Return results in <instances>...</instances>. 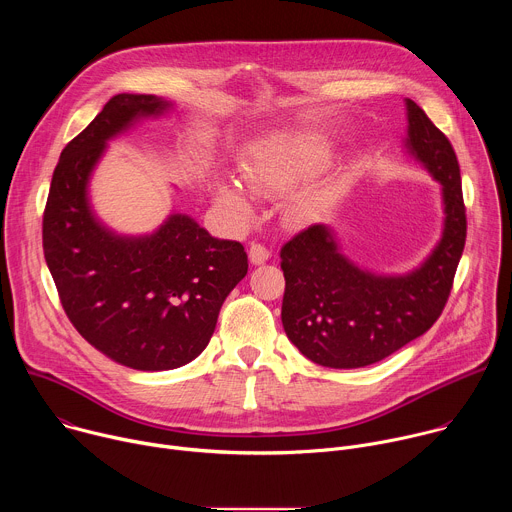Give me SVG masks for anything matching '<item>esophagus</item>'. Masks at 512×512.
<instances>
[{
    "instance_id": "obj_1",
    "label": "esophagus",
    "mask_w": 512,
    "mask_h": 512,
    "mask_svg": "<svg viewBox=\"0 0 512 512\" xmlns=\"http://www.w3.org/2000/svg\"><path fill=\"white\" fill-rule=\"evenodd\" d=\"M249 259H251L253 265H261V263H265L269 259V249L265 245H261V243H251Z\"/></svg>"
}]
</instances>
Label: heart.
Masks as SVG:
<instances>
[{
	"instance_id": "heart-1",
	"label": "heart",
	"mask_w": 512,
	"mask_h": 512,
	"mask_svg": "<svg viewBox=\"0 0 512 512\" xmlns=\"http://www.w3.org/2000/svg\"><path fill=\"white\" fill-rule=\"evenodd\" d=\"M330 154L326 145L312 135H291L271 141L257 152L243 170V180L251 190L259 194H283L316 176L326 168ZM221 202L239 214H247L251 204L243 190L235 184H223L218 188ZM310 200H300V210L306 212Z\"/></svg>"
}]
</instances>
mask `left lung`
<instances>
[{
    "label": "left lung",
    "mask_w": 512,
    "mask_h": 512,
    "mask_svg": "<svg viewBox=\"0 0 512 512\" xmlns=\"http://www.w3.org/2000/svg\"><path fill=\"white\" fill-rule=\"evenodd\" d=\"M411 154L444 186L442 241L409 275H375L338 253L332 231L312 225L281 251L287 338L316 364L358 369L379 362L427 332L442 316L466 245L460 164L450 139L407 99Z\"/></svg>",
    "instance_id": "obj_1"
}]
</instances>
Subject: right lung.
<instances>
[{"mask_svg":"<svg viewBox=\"0 0 512 512\" xmlns=\"http://www.w3.org/2000/svg\"><path fill=\"white\" fill-rule=\"evenodd\" d=\"M168 107L154 95L111 97L62 150L42 218L44 257L70 324L137 371H170L196 358L249 269L241 243L210 237L186 214L137 239L95 221L87 182L105 141Z\"/></svg>","mask_w":512,"mask_h":512,"instance_id":"add662e5","label":"right lung"}]
</instances>
